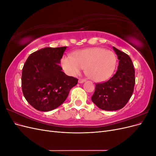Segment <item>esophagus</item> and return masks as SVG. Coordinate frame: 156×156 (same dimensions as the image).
<instances>
[{
	"label": "esophagus",
	"mask_w": 156,
	"mask_h": 156,
	"mask_svg": "<svg viewBox=\"0 0 156 156\" xmlns=\"http://www.w3.org/2000/svg\"><path fill=\"white\" fill-rule=\"evenodd\" d=\"M86 80L84 79H79V83H83L84 82H85Z\"/></svg>",
	"instance_id": "34e87169"
}]
</instances>
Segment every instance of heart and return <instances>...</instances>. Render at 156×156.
Wrapping results in <instances>:
<instances>
[{
  "label": "heart",
  "instance_id": "b5f03b06",
  "mask_svg": "<svg viewBox=\"0 0 156 156\" xmlns=\"http://www.w3.org/2000/svg\"><path fill=\"white\" fill-rule=\"evenodd\" d=\"M116 56L113 52L100 48L79 51L73 57L68 55L62 60L63 69L68 75L75 76L85 68L87 76L96 82L108 79L115 69Z\"/></svg>",
  "mask_w": 156,
  "mask_h": 156
}]
</instances>
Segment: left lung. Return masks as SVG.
I'll return each mask as SVG.
<instances>
[{
	"instance_id": "left-lung-1",
	"label": "left lung",
	"mask_w": 156,
	"mask_h": 156,
	"mask_svg": "<svg viewBox=\"0 0 156 156\" xmlns=\"http://www.w3.org/2000/svg\"><path fill=\"white\" fill-rule=\"evenodd\" d=\"M119 60L118 70L108 81L96 84L92 102L105 111H116L123 108L128 102L134 90L135 69L128 55L115 47Z\"/></svg>"
}]
</instances>
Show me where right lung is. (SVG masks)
Here are the masks:
<instances>
[{
    "label": "right lung",
    "mask_w": 156,
    "mask_h": 156,
    "mask_svg": "<svg viewBox=\"0 0 156 156\" xmlns=\"http://www.w3.org/2000/svg\"><path fill=\"white\" fill-rule=\"evenodd\" d=\"M66 49H41L30 54L23 66V96L37 111H50L59 107L78 83L77 78L66 75L59 66Z\"/></svg>",
    "instance_id": "1"
}]
</instances>
